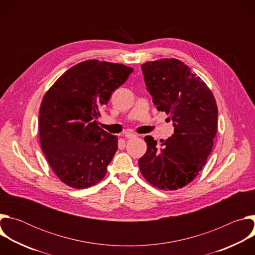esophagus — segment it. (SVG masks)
<instances>
[{
	"label": "esophagus",
	"mask_w": 255,
	"mask_h": 255,
	"mask_svg": "<svg viewBox=\"0 0 255 255\" xmlns=\"http://www.w3.org/2000/svg\"><path fill=\"white\" fill-rule=\"evenodd\" d=\"M124 136H125L127 139H133V138H135L137 135H136V134H134V133L127 132V133H125V134H124Z\"/></svg>",
	"instance_id": "1"
}]
</instances>
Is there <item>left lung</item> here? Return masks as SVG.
<instances>
[{
    "mask_svg": "<svg viewBox=\"0 0 255 255\" xmlns=\"http://www.w3.org/2000/svg\"><path fill=\"white\" fill-rule=\"evenodd\" d=\"M146 90L158 111L168 115L174 133L160 147L151 137L144 138L147 150L138 164L150 185L174 191L190 184L205 165L217 132L215 98L200 77L175 58L141 65Z\"/></svg>",
    "mask_w": 255,
    "mask_h": 255,
    "instance_id": "1",
    "label": "left lung"
}]
</instances>
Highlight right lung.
I'll return each mask as SVG.
<instances>
[{"label": "right lung", "mask_w": 255, "mask_h": 255, "mask_svg": "<svg viewBox=\"0 0 255 255\" xmlns=\"http://www.w3.org/2000/svg\"><path fill=\"white\" fill-rule=\"evenodd\" d=\"M133 68L99 61L80 62L46 92L39 111L43 153L58 178L75 189L101 181L118 149V138L98 126L104 106Z\"/></svg>", "instance_id": "right-lung-1"}]
</instances>
